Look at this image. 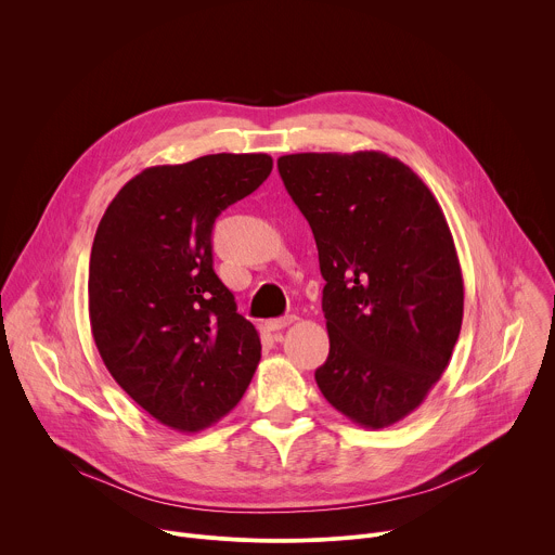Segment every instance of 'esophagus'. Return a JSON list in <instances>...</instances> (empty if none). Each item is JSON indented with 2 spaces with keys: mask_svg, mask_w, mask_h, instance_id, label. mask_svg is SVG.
Segmentation results:
<instances>
[{
  "mask_svg": "<svg viewBox=\"0 0 555 555\" xmlns=\"http://www.w3.org/2000/svg\"><path fill=\"white\" fill-rule=\"evenodd\" d=\"M296 321V315H281V319H270L266 321V330L268 332H279V330H285L287 325H292Z\"/></svg>",
  "mask_w": 555,
  "mask_h": 555,
  "instance_id": "obj_1",
  "label": "esophagus"
}]
</instances>
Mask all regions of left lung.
Returning a JSON list of instances; mask_svg holds the SVG:
<instances>
[{
    "instance_id": "1",
    "label": "left lung",
    "mask_w": 555,
    "mask_h": 555,
    "mask_svg": "<svg viewBox=\"0 0 555 555\" xmlns=\"http://www.w3.org/2000/svg\"><path fill=\"white\" fill-rule=\"evenodd\" d=\"M281 180L319 248L325 400L364 428L411 415L446 371L463 321L452 234L428 186L382 151L292 153Z\"/></svg>"
}]
</instances>
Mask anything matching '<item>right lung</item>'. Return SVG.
<instances>
[{
    "label": "right lung",
    "instance_id": "1",
    "mask_svg": "<svg viewBox=\"0 0 555 555\" xmlns=\"http://www.w3.org/2000/svg\"><path fill=\"white\" fill-rule=\"evenodd\" d=\"M272 171L268 153H212L151 167L107 206L90 257L96 349L129 398L160 424L197 433L230 413L261 340L212 270V225Z\"/></svg>",
    "mask_w": 555,
    "mask_h": 555
}]
</instances>
